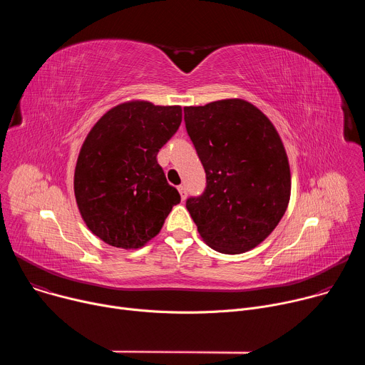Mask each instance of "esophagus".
<instances>
[{"instance_id": "1", "label": "esophagus", "mask_w": 365, "mask_h": 365, "mask_svg": "<svg viewBox=\"0 0 365 365\" xmlns=\"http://www.w3.org/2000/svg\"><path fill=\"white\" fill-rule=\"evenodd\" d=\"M178 189H179V193H180V197H182V200H185V199H186V195H187V192H186V187H185L183 185H180Z\"/></svg>"}]
</instances>
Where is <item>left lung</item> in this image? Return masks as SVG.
<instances>
[{"label": "left lung", "instance_id": "obj_1", "mask_svg": "<svg viewBox=\"0 0 365 365\" xmlns=\"http://www.w3.org/2000/svg\"><path fill=\"white\" fill-rule=\"evenodd\" d=\"M186 131L206 173L200 196L186 207L202 240L222 254L263 242L290 199V168L272 121L244 99L186 107Z\"/></svg>", "mask_w": 365, "mask_h": 365}]
</instances>
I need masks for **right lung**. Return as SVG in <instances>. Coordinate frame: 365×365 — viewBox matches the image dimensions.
Here are the masks:
<instances>
[{
  "mask_svg": "<svg viewBox=\"0 0 365 365\" xmlns=\"http://www.w3.org/2000/svg\"><path fill=\"white\" fill-rule=\"evenodd\" d=\"M182 123L179 106L120 103L86 135L73 189L86 227L117 248H140L158 235L180 202L158 163L159 150Z\"/></svg>",
  "mask_w": 365,
  "mask_h": 365,
  "instance_id": "right-lung-1",
  "label": "right lung"
}]
</instances>
